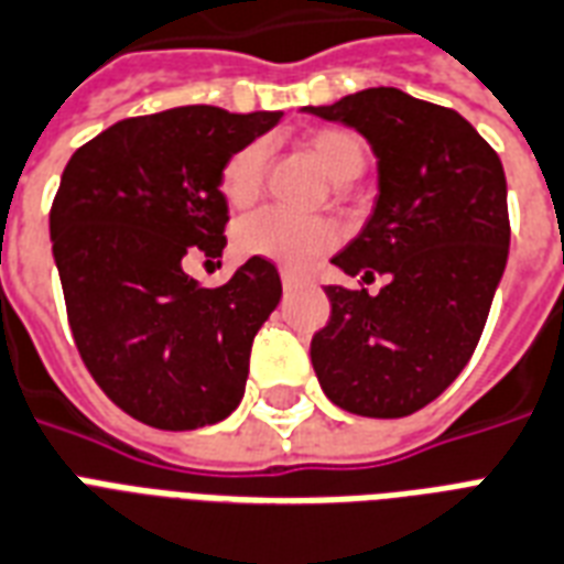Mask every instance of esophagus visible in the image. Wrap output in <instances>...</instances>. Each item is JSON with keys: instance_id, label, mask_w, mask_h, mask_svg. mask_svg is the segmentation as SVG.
Instances as JSON below:
<instances>
[{"instance_id": "34e87169", "label": "esophagus", "mask_w": 564, "mask_h": 564, "mask_svg": "<svg viewBox=\"0 0 564 564\" xmlns=\"http://www.w3.org/2000/svg\"><path fill=\"white\" fill-rule=\"evenodd\" d=\"M296 285H303V276L294 273V270H282V288H285V291H294Z\"/></svg>"}]
</instances>
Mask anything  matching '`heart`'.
<instances>
[{"label":"heart","instance_id":"b5f03b06","mask_svg":"<svg viewBox=\"0 0 564 564\" xmlns=\"http://www.w3.org/2000/svg\"><path fill=\"white\" fill-rule=\"evenodd\" d=\"M308 150L326 176L335 182H352L365 170V143L347 129H321L308 134ZM268 167V143L252 141L235 150L220 167L223 199L235 208L250 205L261 191ZM338 241V229L326 217H303L282 208H261L235 226V250L247 259H268L282 268H303L312 259L329 252Z\"/></svg>","mask_w":564,"mask_h":564}]
</instances>
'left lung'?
I'll list each match as a JSON object with an SVG mask.
<instances>
[{"instance_id": "8db88e82", "label": "left lung", "mask_w": 564, "mask_h": 564, "mask_svg": "<svg viewBox=\"0 0 564 564\" xmlns=\"http://www.w3.org/2000/svg\"><path fill=\"white\" fill-rule=\"evenodd\" d=\"M305 111L352 126L377 155L373 214L332 264L388 279L373 296L326 288L332 314L312 338L314 373L344 412L405 417L477 350L509 259L503 164L453 108L397 87Z\"/></svg>"}]
</instances>
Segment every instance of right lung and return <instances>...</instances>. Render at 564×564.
<instances>
[{
  "label": "right lung",
  "instance_id": "add662e5",
  "mask_svg": "<svg viewBox=\"0 0 564 564\" xmlns=\"http://www.w3.org/2000/svg\"><path fill=\"white\" fill-rule=\"evenodd\" d=\"M279 117L214 105L129 117L64 167L50 235L73 341L108 400L147 426L196 430L241 403L279 270L250 259L226 285L199 288L185 259L223 252V161Z\"/></svg>",
  "mask_w": 564,
  "mask_h": 564
}]
</instances>
